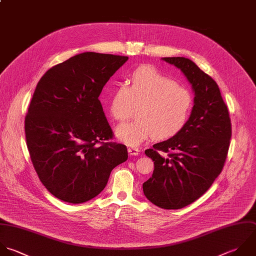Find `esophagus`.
Instances as JSON below:
<instances>
[{
    "label": "esophagus",
    "mask_w": 256,
    "mask_h": 256,
    "mask_svg": "<svg viewBox=\"0 0 256 256\" xmlns=\"http://www.w3.org/2000/svg\"><path fill=\"white\" fill-rule=\"evenodd\" d=\"M128 154H130V156H138V152H140V150L138 148H128Z\"/></svg>",
    "instance_id": "1"
}]
</instances>
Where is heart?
<instances>
[{
	"mask_svg": "<svg viewBox=\"0 0 256 256\" xmlns=\"http://www.w3.org/2000/svg\"><path fill=\"white\" fill-rule=\"evenodd\" d=\"M192 102L188 88L152 66H140L132 74L130 86L118 84L112 96L110 112L116 120H126L138 106V118L118 126L116 136L132 146L154 136L158 140L170 138L186 124Z\"/></svg>",
	"mask_w": 256,
	"mask_h": 256,
	"instance_id": "b5f03b06",
	"label": "heart"
}]
</instances>
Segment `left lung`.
I'll list each match as a JSON object with an SVG mask.
<instances>
[{
	"label": "left lung",
	"instance_id": "8db88e82",
	"mask_svg": "<svg viewBox=\"0 0 256 256\" xmlns=\"http://www.w3.org/2000/svg\"><path fill=\"white\" fill-rule=\"evenodd\" d=\"M184 74L194 92L184 128L144 154L154 164L142 184L146 198L164 210L182 208L200 198L222 172L232 138V122L218 84L192 60L162 58Z\"/></svg>",
	"mask_w": 256,
	"mask_h": 256
}]
</instances>
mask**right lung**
I'll return each instance as SVG.
<instances>
[{
    "label": "right lung",
    "instance_id": "1",
    "mask_svg": "<svg viewBox=\"0 0 256 256\" xmlns=\"http://www.w3.org/2000/svg\"><path fill=\"white\" fill-rule=\"evenodd\" d=\"M128 56L86 52L50 68L38 80L24 118L26 146L44 188L56 198L82 204L106 188L128 160L98 96Z\"/></svg>",
    "mask_w": 256,
    "mask_h": 256
}]
</instances>
